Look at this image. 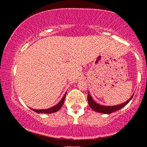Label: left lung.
Wrapping results in <instances>:
<instances>
[{"label":"left lung","mask_w":147,"mask_h":147,"mask_svg":"<svg viewBox=\"0 0 147 147\" xmlns=\"http://www.w3.org/2000/svg\"><path fill=\"white\" fill-rule=\"evenodd\" d=\"M133 95L132 97L130 98L127 102L125 103H123V104H119V105L117 106H102L99 105V104H97L95 102H94L93 99H92L90 94H88V104L90 106V107L92 110H94L96 112L101 113H106V114H110L112 113L115 112V111L119 110V109H122L124 106H125L126 104H128L130 102L131 99H132Z\"/></svg>","instance_id":"1"}]
</instances>
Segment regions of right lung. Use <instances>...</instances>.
<instances>
[{
  "label": "right lung",
  "mask_w": 147,
  "mask_h": 147,
  "mask_svg": "<svg viewBox=\"0 0 147 147\" xmlns=\"http://www.w3.org/2000/svg\"><path fill=\"white\" fill-rule=\"evenodd\" d=\"M65 95H66V93L63 95V98L61 99V100L60 102L57 104V105L54 106L53 107L50 108V109H42V110H36V109H32V110L34 111V112L37 113H52L57 112V111L59 110L61 108V106H63L64 100H65Z\"/></svg>",
  "instance_id": "1"
}]
</instances>
